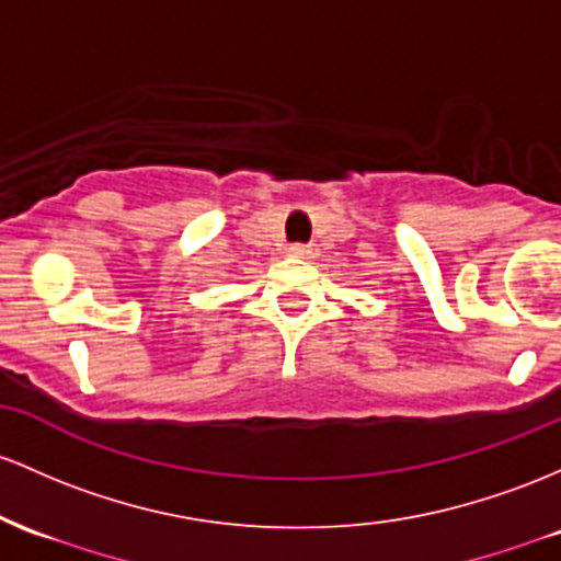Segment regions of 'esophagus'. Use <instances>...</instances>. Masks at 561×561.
Segmentation results:
<instances>
[{"label":"esophagus","instance_id":"obj_1","mask_svg":"<svg viewBox=\"0 0 561 561\" xmlns=\"http://www.w3.org/2000/svg\"><path fill=\"white\" fill-rule=\"evenodd\" d=\"M313 252H317V250H313L311 244H293V248H290L293 257H313Z\"/></svg>","mask_w":561,"mask_h":561}]
</instances>
